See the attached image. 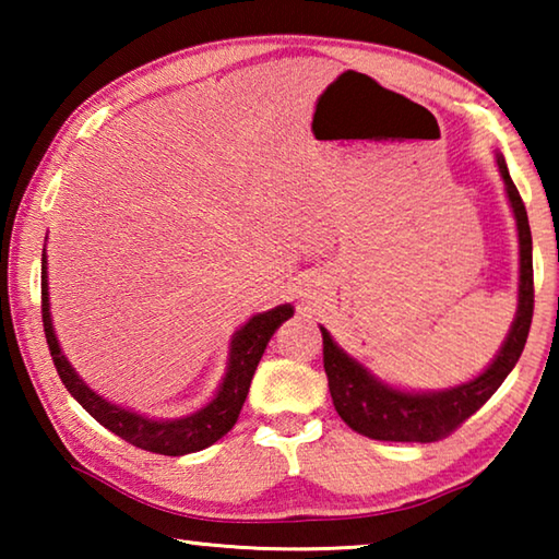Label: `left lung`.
I'll return each mask as SVG.
<instances>
[{"mask_svg": "<svg viewBox=\"0 0 559 559\" xmlns=\"http://www.w3.org/2000/svg\"><path fill=\"white\" fill-rule=\"evenodd\" d=\"M498 169L503 175L510 206H513L520 236V290L518 316L510 328L506 345L488 370L476 380L437 394H409L392 390L362 370L355 359L340 349L323 330V362L333 404L349 429L377 441H416L431 443L447 439L468 416L476 414L496 390L503 384L523 355L530 323H533L535 286H533V236H530L527 212L518 187L508 175L506 159L498 155Z\"/></svg>", "mask_w": 559, "mask_h": 559, "instance_id": "8db88e82", "label": "left lung"}]
</instances>
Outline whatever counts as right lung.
<instances>
[{
	"mask_svg": "<svg viewBox=\"0 0 559 559\" xmlns=\"http://www.w3.org/2000/svg\"><path fill=\"white\" fill-rule=\"evenodd\" d=\"M293 316L290 306H278L269 310V313L253 316L239 333H236L231 343V359L229 372L224 377V384L219 386V394L192 416L175 421H155L145 419L135 412L120 409V406L100 400L96 392H91L73 367L66 362L61 355L59 340L53 335L51 316H49V288H46V253H41V320H44V335L46 345H49L51 359L59 372L66 390L73 394V400L86 409L100 427L116 433L122 441L132 443V447L163 453V456H185V453L202 451L219 441L226 431H229L249 394V386L253 380V372L261 362L263 353H266L269 340L281 328V323Z\"/></svg>",
	"mask_w": 559,
	"mask_h": 559,
	"instance_id": "1",
	"label": "right lung"
}]
</instances>
